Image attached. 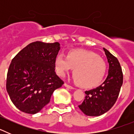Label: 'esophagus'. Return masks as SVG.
Instances as JSON below:
<instances>
[{
	"label": "esophagus",
	"instance_id": "1",
	"mask_svg": "<svg viewBox=\"0 0 134 134\" xmlns=\"http://www.w3.org/2000/svg\"><path fill=\"white\" fill-rule=\"evenodd\" d=\"M64 86H66V88H69V89H74V87H72V86H71L70 85H68V84H66V83H64Z\"/></svg>",
	"mask_w": 134,
	"mask_h": 134
}]
</instances>
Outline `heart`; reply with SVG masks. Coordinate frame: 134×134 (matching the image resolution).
<instances>
[{
	"label": "heart",
	"instance_id": "heart-1",
	"mask_svg": "<svg viewBox=\"0 0 134 134\" xmlns=\"http://www.w3.org/2000/svg\"><path fill=\"white\" fill-rule=\"evenodd\" d=\"M57 74L64 76L73 68V79L84 87L98 85L102 81L107 70L105 61L91 52L71 50L66 57L58 54L54 60Z\"/></svg>",
	"mask_w": 134,
	"mask_h": 134
}]
</instances>
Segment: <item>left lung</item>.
<instances>
[{
  "label": "left lung",
  "mask_w": 134,
  "mask_h": 134,
  "mask_svg": "<svg viewBox=\"0 0 134 134\" xmlns=\"http://www.w3.org/2000/svg\"><path fill=\"white\" fill-rule=\"evenodd\" d=\"M109 66L108 75L102 85L85 92V98L79 107L88 116H99L107 112L118 99L123 84V73L119 61L103 48Z\"/></svg>",
  "instance_id": "1"
}]
</instances>
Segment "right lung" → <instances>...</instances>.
<instances>
[{"instance_id": "obj_1", "label": "right lung", "mask_w": 134, "mask_h": 134, "mask_svg": "<svg viewBox=\"0 0 134 134\" xmlns=\"http://www.w3.org/2000/svg\"><path fill=\"white\" fill-rule=\"evenodd\" d=\"M60 49L58 42L35 41L16 54L9 66L6 88L15 107L35 114L49 103L54 91L64 82L55 72L54 60Z\"/></svg>"}]
</instances>
